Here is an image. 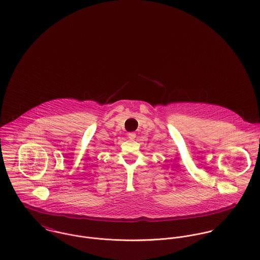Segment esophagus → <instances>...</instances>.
<instances>
[{
  "label": "esophagus",
  "mask_w": 260,
  "mask_h": 260,
  "mask_svg": "<svg viewBox=\"0 0 260 260\" xmlns=\"http://www.w3.org/2000/svg\"><path fill=\"white\" fill-rule=\"evenodd\" d=\"M128 138L131 139V140H134V139L136 138V134L133 133V132H132V133H129V134H128Z\"/></svg>",
  "instance_id": "34e87169"
}]
</instances>
